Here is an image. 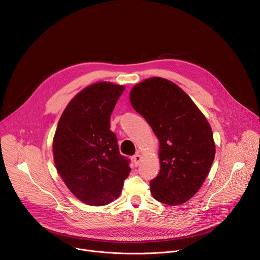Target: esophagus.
Segmentation results:
<instances>
[{"label":"esophagus","mask_w":260,"mask_h":260,"mask_svg":"<svg viewBox=\"0 0 260 260\" xmlns=\"http://www.w3.org/2000/svg\"><path fill=\"white\" fill-rule=\"evenodd\" d=\"M140 161H141V155H140L139 153L135 154L134 157H133V162H134V164H135L136 166H138V165H139Z\"/></svg>","instance_id":"1"}]
</instances>
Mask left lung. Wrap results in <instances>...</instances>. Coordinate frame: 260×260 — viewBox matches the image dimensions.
Masks as SVG:
<instances>
[{
    "instance_id": "1",
    "label": "left lung",
    "mask_w": 260,
    "mask_h": 260,
    "mask_svg": "<svg viewBox=\"0 0 260 260\" xmlns=\"http://www.w3.org/2000/svg\"><path fill=\"white\" fill-rule=\"evenodd\" d=\"M129 100L160 142L161 169L150 181L152 197L170 206L187 202L201 188L214 160L210 124L191 98L161 77L136 84Z\"/></svg>"
}]
</instances>
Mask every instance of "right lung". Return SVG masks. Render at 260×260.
<instances>
[{"mask_svg":"<svg viewBox=\"0 0 260 260\" xmlns=\"http://www.w3.org/2000/svg\"><path fill=\"white\" fill-rule=\"evenodd\" d=\"M123 85L98 82L79 92L67 106L53 139L56 169L81 202L103 206L117 199L128 177L129 160L119 152L110 129L111 115Z\"/></svg>","mask_w":260,"mask_h":260,"instance_id":"add662e5","label":"right lung"}]
</instances>
